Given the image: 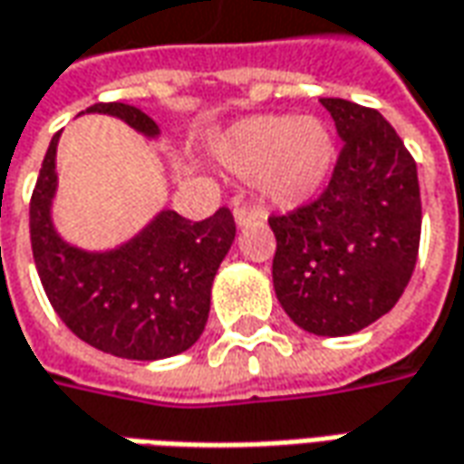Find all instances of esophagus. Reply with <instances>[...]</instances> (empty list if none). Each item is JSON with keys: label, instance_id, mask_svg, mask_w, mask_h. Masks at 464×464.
I'll list each match as a JSON object with an SVG mask.
<instances>
[{"label": "esophagus", "instance_id": "1", "mask_svg": "<svg viewBox=\"0 0 464 464\" xmlns=\"http://www.w3.org/2000/svg\"><path fill=\"white\" fill-rule=\"evenodd\" d=\"M233 216H236V223L238 226H248V223H256V221H264V210L256 208V206H236L233 208Z\"/></svg>", "mask_w": 464, "mask_h": 464}]
</instances>
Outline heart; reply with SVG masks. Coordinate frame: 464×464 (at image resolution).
Wrapping results in <instances>:
<instances>
[{
  "label": "heart",
  "mask_w": 464,
  "mask_h": 464,
  "mask_svg": "<svg viewBox=\"0 0 464 464\" xmlns=\"http://www.w3.org/2000/svg\"><path fill=\"white\" fill-rule=\"evenodd\" d=\"M216 153L236 176H254L266 200L296 206L311 198L329 176L334 140L319 118L256 115L221 135Z\"/></svg>",
  "instance_id": "heart-1"
}]
</instances>
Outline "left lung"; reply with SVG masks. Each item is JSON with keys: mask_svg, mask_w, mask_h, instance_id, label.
<instances>
[{"mask_svg": "<svg viewBox=\"0 0 464 464\" xmlns=\"http://www.w3.org/2000/svg\"><path fill=\"white\" fill-rule=\"evenodd\" d=\"M344 140L329 186L271 216L274 288L304 332L346 336L400 301L412 278L422 200L412 153L377 110L322 97Z\"/></svg>", "mask_w": 464, "mask_h": 464, "instance_id": "left-lung-1", "label": "left lung"}]
</instances>
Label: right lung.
<instances>
[{
  "mask_svg": "<svg viewBox=\"0 0 464 464\" xmlns=\"http://www.w3.org/2000/svg\"><path fill=\"white\" fill-rule=\"evenodd\" d=\"M87 112H108L158 135L155 120L125 102H95ZM57 140L60 132L29 200L32 254L52 309L74 336L105 354L153 362L190 349L206 329L210 286L236 238L233 213L223 206L206 221H188L163 210L115 251H80L54 233L50 218Z\"/></svg>",
  "mask_w": 464,
  "mask_h": 464,
  "instance_id": "add662e5",
  "label": "right lung"
}]
</instances>
